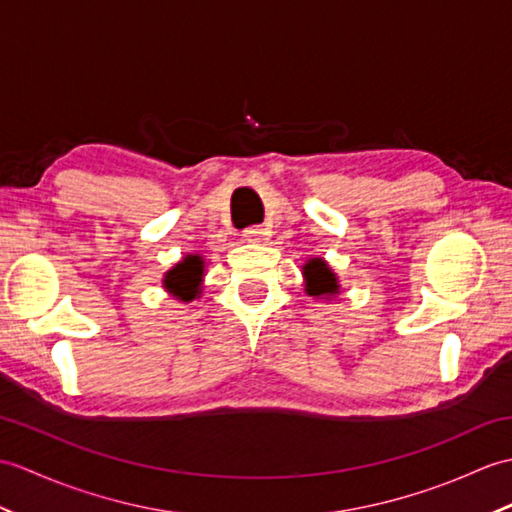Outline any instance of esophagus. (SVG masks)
I'll return each mask as SVG.
<instances>
[{
	"label": "esophagus",
	"mask_w": 512,
	"mask_h": 512,
	"mask_svg": "<svg viewBox=\"0 0 512 512\" xmlns=\"http://www.w3.org/2000/svg\"><path fill=\"white\" fill-rule=\"evenodd\" d=\"M266 237V231L261 229V227H248L246 231H244V240L246 242H253V244H257V242H261Z\"/></svg>",
	"instance_id": "esophagus-1"
}]
</instances>
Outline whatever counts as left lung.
<instances>
[{"label": "left lung", "instance_id": "obj_1", "mask_svg": "<svg viewBox=\"0 0 512 512\" xmlns=\"http://www.w3.org/2000/svg\"><path fill=\"white\" fill-rule=\"evenodd\" d=\"M303 277H305V292L310 296H336L340 292V283L336 272L327 266L325 259L312 257L303 266Z\"/></svg>", "mask_w": 512, "mask_h": 512}]
</instances>
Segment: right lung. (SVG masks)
Segmentation results:
<instances>
[{"mask_svg":"<svg viewBox=\"0 0 512 512\" xmlns=\"http://www.w3.org/2000/svg\"><path fill=\"white\" fill-rule=\"evenodd\" d=\"M202 279V259L200 255H187L181 264L165 272L163 285L172 292L178 301H192L198 296V281Z\"/></svg>","mask_w":512,"mask_h":512,"instance_id":"right-lung-1","label":"right lung"}]
</instances>
